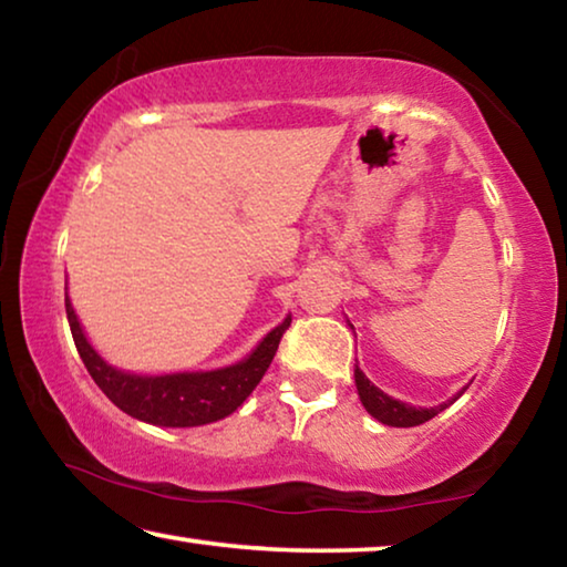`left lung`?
Wrapping results in <instances>:
<instances>
[{"label": "left lung", "mask_w": 567, "mask_h": 567, "mask_svg": "<svg viewBox=\"0 0 567 567\" xmlns=\"http://www.w3.org/2000/svg\"><path fill=\"white\" fill-rule=\"evenodd\" d=\"M354 385H358V395L362 400L364 410L370 412L372 417H378L380 422H385V425L392 427H415L422 425V422L433 420L437 412H443L445 408L453 405V402L463 395V392H457V398L443 402V405L437 408H412L408 402H400V400H392L385 392L378 390L372 382L364 378V372L358 368L354 370Z\"/></svg>", "instance_id": "left-lung-1"}]
</instances>
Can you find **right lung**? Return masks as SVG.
<instances>
[{"mask_svg":"<svg viewBox=\"0 0 567 567\" xmlns=\"http://www.w3.org/2000/svg\"><path fill=\"white\" fill-rule=\"evenodd\" d=\"M66 320L76 344V352L84 362V368L97 382L100 390L114 405L127 415L152 422L162 427H195L207 422L223 420L229 412H235L249 398V392L257 388V382L270 368L285 330L290 328V318L267 334L257 344V350L247 360L233 364V368L213 370V372H179V375L162 378H142L127 375V372L114 370L104 362L92 344L84 338L80 320L70 305V297L64 295Z\"/></svg>","mask_w":567,"mask_h":567,"instance_id":"1","label":"right lung"}]
</instances>
